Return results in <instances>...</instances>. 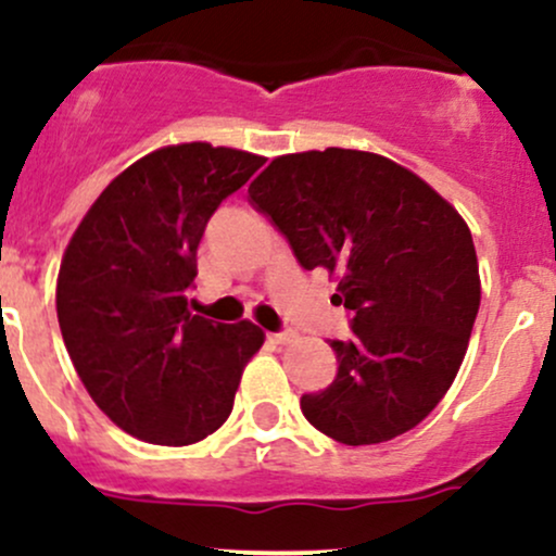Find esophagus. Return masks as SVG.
<instances>
[{
	"label": "esophagus",
	"mask_w": 556,
	"mask_h": 556,
	"mask_svg": "<svg viewBox=\"0 0 556 556\" xmlns=\"http://www.w3.org/2000/svg\"><path fill=\"white\" fill-rule=\"evenodd\" d=\"M295 338H298V334L292 332V329H282V332H271V334H268V340H271V343H279V345H288Z\"/></svg>",
	"instance_id": "obj_1"
}]
</instances>
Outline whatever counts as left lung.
Wrapping results in <instances>:
<instances>
[{
    "label": "left lung",
    "mask_w": 556,
    "mask_h": 556,
    "mask_svg": "<svg viewBox=\"0 0 556 556\" xmlns=\"http://www.w3.org/2000/svg\"><path fill=\"white\" fill-rule=\"evenodd\" d=\"M250 205L303 268L338 274L351 340H329L338 375L301 399L303 417L345 446L417 427L454 382L480 308L478 255L441 194L375 152L327 148L274 157Z\"/></svg>",
    "instance_id": "1"
}]
</instances>
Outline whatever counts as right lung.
Instances as JSON below:
<instances>
[{
  "label": "right lung",
  "instance_id": "right-lung-1",
  "mask_svg": "<svg viewBox=\"0 0 556 556\" xmlns=\"http://www.w3.org/2000/svg\"><path fill=\"white\" fill-rule=\"evenodd\" d=\"M264 163L208 142L155 150L110 181L71 237L60 332L94 404L139 441L189 446L216 432L264 345L253 321L187 308L211 216Z\"/></svg>",
  "mask_w": 556,
  "mask_h": 556
}]
</instances>
